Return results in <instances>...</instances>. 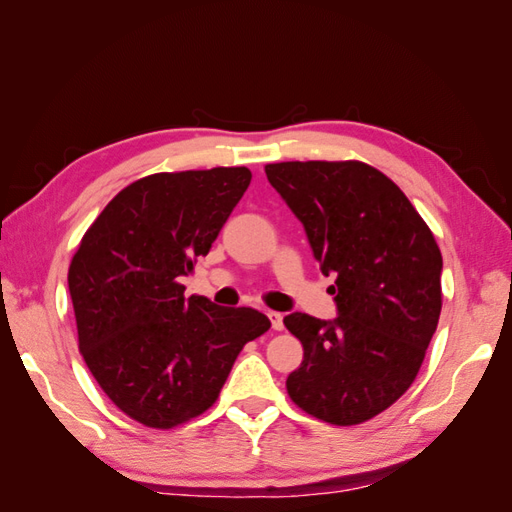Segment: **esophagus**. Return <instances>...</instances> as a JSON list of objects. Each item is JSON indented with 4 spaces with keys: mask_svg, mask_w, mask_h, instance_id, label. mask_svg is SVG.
Wrapping results in <instances>:
<instances>
[{
    "mask_svg": "<svg viewBox=\"0 0 512 512\" xmlns=\"http://www.w3.org/2000/svg\"><path fill=\"white\" fill-rule=\"evenodd\" d=\"M268 319H270V323H273V330H277V332L284 330V314L268 310Z\"/></svg>",
    "mask_w": 512,
    "mask_h": 512,
    "instance_id": "esophagus-1",
    "label": "esophagus"
}]
</instances>
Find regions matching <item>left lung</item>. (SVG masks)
Masks as SVG:
<instances>
[{"mask_svg": "<svg viewBox=\"0 0 512 512\" xmlns=\"http://www.w3.org/2000/svg\"><path fill=\"white\" fill-rule=\"evenodd\" d=\"M268 182L306 228L339 317L284 319L303 345L286 380L297 407L350 427L394 405L418 376L442 310V255L385 173L358 160L277 162Z\"/></svg>", "mask_w": 512, "mask_h": 512, "instance_id": "left-lung-1", "label": "left lung"}]
</instances>
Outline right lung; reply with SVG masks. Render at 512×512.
Wrapping results in <instances>:
<instances>
[{
    "label": "right lung",
    "mask_w": 512,
    "mask_h": 512,
    "mask_svg": "<svg viewBox=\"0 0 512 512\" xmlns=\"http://www.w3.org/2000/svg\"><path fill=\"white\" fill-rule=\"evenodd\" d=\"M250 178L246 167L140 178L105 206L72 257L83 361L107 398L145 427L198 418L242 347L270 328L253 308L184 297L178 281L209 253Z\"/></svg>",
    "instance_id": "add662e5"
}]
</instances>
